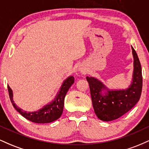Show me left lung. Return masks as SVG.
Returning <instances> with one entry per match:
<instances>
[{
	"label": "left lung",
	"mask_w": 149,
	"mask_h": 149,
	"mask_svg": "<svg viewBox=\"0 0 149 149\" xmlns=\"http://www.w3.org/2000/svg\"><path fill=\"white\" fill-rule=\"evenodd\" d=\"M134 58L132 80L125 90H109L95 77L87 76L90 85L92 106L99 119L111 121L129 111L139 100L142 90L141 66L136 51L132 46ZM102 91H104L103 94Z\"/></svg>",
	"instance_id": "1"
}]
</instances>
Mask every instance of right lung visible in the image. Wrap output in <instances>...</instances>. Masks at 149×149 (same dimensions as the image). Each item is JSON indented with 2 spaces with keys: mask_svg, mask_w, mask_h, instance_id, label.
<instances>
[{
  "mask_svg": "<svg viewBox=\"0 0 149 149\" xmlns=\"http://www.w3.org/2000/svg\"><path fill=\"white\" fill-rule=\"evenodd\" d=\"M73 83H74L73 76H71L68 77L63 82L60 90L58 92L54 100H52L50 103L44 106L42 109L33 112H26L23 109L17 107L13 101V90L10 88L9 85H8V89L10 101L13 107L23 117L36 123H49L61 117L63 112V109H64L65 96Z\"/></svg>",
  "mask_w": 149,
  "mask_h": 149,
  "instance_id": "1",
  "label": "right lung"
}]
</instances>
